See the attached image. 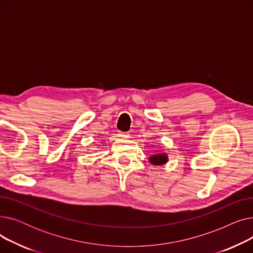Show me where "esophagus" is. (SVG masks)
<instances>
[{"mask_svg":"<svg viewBox=\"0 0 253 253\" xmlns=\"http://www.w3.org/2000/svg\"><path fill=\"white\" fill-rule=\"evenodd\" d=\"M119 136H121V137H128L129 135H128L127 132H121V131H120V132H119Z\"/></svg>","mask_w":253,"mask_h":253,"instance_id":"obj_1","label":"esophagus"}]
</instances>
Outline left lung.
<instances>
[{
  "label": "left lung",
  "mask_w": 253,
  "mask_h": 253,
  "mask_svg": "<svg viewBox=\"0 0 253 253\" xmlns=\"http://www.w3.org/2000/svg\"><path fill=\"white\" fill-rule=\"evenodd\" d=\"M149 161L152 165L161 166L168 162V156L166 153H158L154 154L149 158Z\"/></svg>",
  "instance_id": "obj_1"
}]
</instances>
